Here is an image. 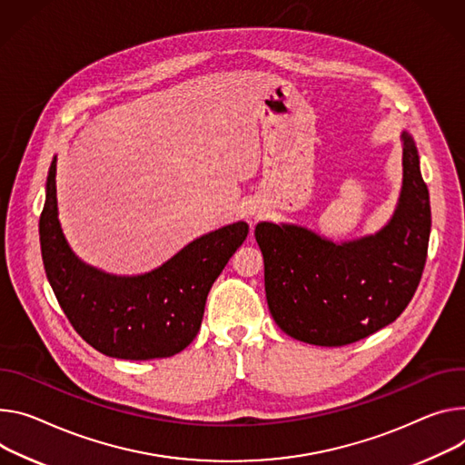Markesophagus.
<instances>
[{
  "label": "esophagus",
  "instance_id": "34e87169",
  "mask_svg": "<svg viewBox=\"0 0 465 465\" xmlns=\"http://www.w3.org/2000/svg\"><path fill=\"white\" fill-rule=\"evenodd\" d=\"M250 215H254V213H250Z\"/></svg>",
  "mask_w": 465,
  "mask_h": 465
}]
</instances>
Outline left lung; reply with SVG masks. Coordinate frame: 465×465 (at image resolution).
Returning <instances> with one entry per match:
<instances>
[{
    "mask_svg": "<svg viewBox=\"0 0 465 465\" xmlns=\"http://www.w3.org/2000/svg\"><path fill=\"white\" fill-rule=\"evenodd\" d=\"M402 141V193L382 232L335 244L301 226H256L271 315L294 340L321 347L356 343L393 322L415 294L432 219L415 143L408 134Z\"/></svg>",
    "mask_w": 465,
    "mask_h": 465,
    "instance_id": "left-lung-1",
    "label": "left lung"
}]
</instances>
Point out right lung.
Segmentation results:
<instances>
[{"instance_id":"add662e5","label":"right lung","mask_w":465,"mask_h":465,"mask_svg":"<svg viewBox=\"0 0 465 465\" xmlns=\"http://www.w3.org/2000/svg\"><path fill=\"white\" fill-rule=\"evenodd\" d=\"M55 159L40 213L48 282L74 330L98 352L120 360L168 358L200 330L207 292L248 235L246 223L207 233L144 276L118 278L81 263L57 219Z\"/></svg>"}]
</instances>
